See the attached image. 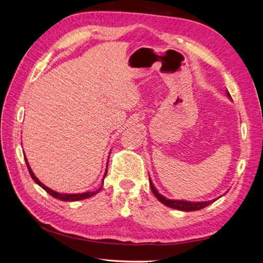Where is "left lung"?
Returning <instances> with one entry per match:
<instances>
[{
	"label": "left lung",
	"mask_w": 263,
	"mask_h": 263,
	"mask_svg": "<svg viewBox=\"0 0 263 263\" xmlns=\"http://www.w3.org/2000/svg\"><path fill=\"white\" fill-rule=\"evenodd\" d=\"M227 95L229 97V99H232L230 97L229 92H227ZM149 183H150V187L153 193L155 194V196L160 201L162 204L169 206L171 209L174 210H179V211H184V212H192V211H198L202 210L206 206H209L210 204H212L213 202H215V200L213 201H206V202H187V201H178V200H169V198H165L164 196H162L160 193H158V191L156 190V187L154 186L153 182H151L150 178H149Z\"/></svg>",
	"instance_id": "obj_1"
}]
</instances>
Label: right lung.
I'll return each instance as SVG.
<instances>
[{
    "label": "right lung",
    "mask_w": 263,
    "mask_h": 263,
    "mask_svg": "<svg viewBox=\"0 0 263 263\" xmlns=\"http://www.w3.org/2000/svg\"><path fill=\"white\" fill-rule=\"evenodd\" d=\"M25 161H26V164H27V168H28V171H29L30 177L33 178V180L37 183V184H38L39 186H42V187L46 191L47 193L50 194V195H51V196H53L54 198H58V200H60V201L74 202V201L85 200V198H89V197H91V196L95 195L97 193H99L100 191L102 190V186H101L98 191H94V192H85V193H80V194H61V193H58V192H54V191H52V190H50L49 187H47L46 185H44L43 183L35 177V174H34V172H33V171H31V169H30V166H29V164H28V162H27V159H26V158H25ZM107 163H108V162H107ZM106 173H107V170L105 171L104 178H105V176H106Z\"/></svg>",
    "instance_id": "obj_1"
}]
</instances>
